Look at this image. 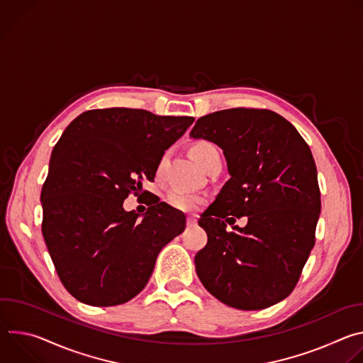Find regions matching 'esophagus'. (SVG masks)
I'll use <instances>...</instances> for the list:
<instances>
[{
  "label": "esophagus",
  "mask_w": 363,
  "mask_h": 363,
  "mask_svg": "<svg viewBox=\"0 0 363 363\" xmlns=\"http://www.w3.org/2000/svg\"><path fill=\"white\" fill-rule=\"evenodd\" d=\"M186 224H188V227H194L196 224V218L195 217H188Z\"/></svg>",
  "instance_id": "esophagus-1"
}]
</instances>
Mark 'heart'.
Here are the masks:
<instances>
[{
    "mask_svg": "<svg viewBox=\"0 0 363 363\" xmlns=\"http://www.w3.org/2000/svg\"><path fill=\"white\" fill-rule=\"evenodd\" d=\"M192 153L198 164L205 169L208 167V164L217 158L221 157L220 149L217 145L211 140H198L192 145ZM162 171V164L158 168V174ZM206 202V196L202 194H195V192H186L181 189H172L167 195V203L171 206V208L182 213H196L199 211L203 203Z\"/></svg>",
    "mask_w": 363,
    "mask_h": 363,
    "instance_id": "1",
    "label": "heart"
}]
</instances>
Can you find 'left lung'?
Listing matches in <instances>:
<instances>
[{
  "mask_svg": "<svg viewBox=\"0 0 363 363\" xmlns=\"http://www.w3.org/2000/svg\"><path fill=\"white\" fill-rule=\"evenodd\" d=\"M189 135L217 143L231 175L198 221L208 235L195 255L201 283L240 310L281 301L316 242L320 189L308 145L283 116L255 108L202 116ZM241 216L244 229L233 225Z\"/></svg>",
  "mask_w": 363,
  "mask_h": 363,
  "instance_id": "1",
  "label": "left lung"
}]
</instances>
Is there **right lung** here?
<instances>
[{
  "label": "right lung",
  "mask_w": 363,
  "mask_h": 363,
  "mask_svg": "<svg viewBox=\"0 0 363 363\" xmlns=\"http://www.w3.org/2000/svg\"><path fill=\"white\" fill-rule=\"evenodd\" d=\"M192 122L109 108L82 113L63 132L41 189V233L60 281L79 301L109 307L133 298L160 251L185 230V216L157 195L149 192L142 221L123 201L153 181L165 149Z\"/></svg>",
  "instance_id": "1"
}]
</instances>
